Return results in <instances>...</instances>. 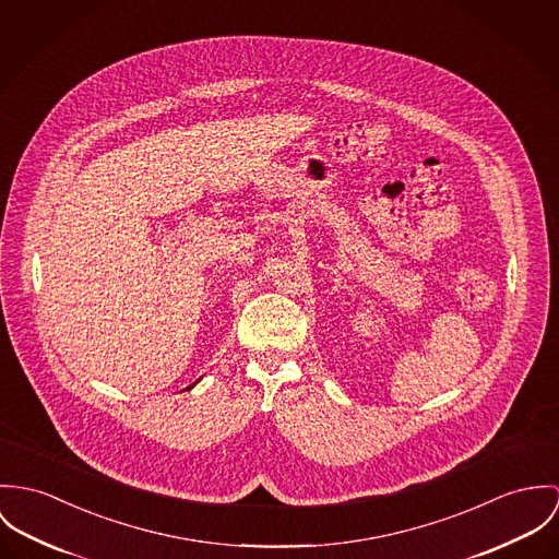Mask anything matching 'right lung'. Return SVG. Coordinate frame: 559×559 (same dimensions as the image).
Listing matches in <instances>:
<instances>
[{
    "instance_id": "right-lung-1",
    "label": "right lung",
    "mask_w": 559,
    "mask_h": 559,
    "mask_svg": "<svg viewBox=\"0 0 559 559\" xmlns=\"http://www.w3.org/2000/svg\"><path fill=\"white\" fill-rule=\"evenodd\" d=\"M194 383H197V381H194ZM194 383H192V385H194ZM192 385H188V390H190V388H192Z\"/></svg>"
}]
</instances>
